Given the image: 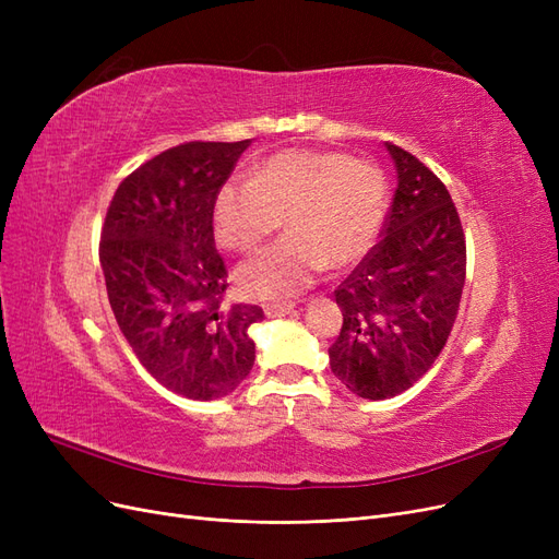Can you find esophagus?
<instances>
[{"instance_id": "34e87169", "label": "esophagus", "mask_w": 559, "mask_h": 559, "mask_svg": "<svg viewBox=\"0 0 559 559\" xmlns=\"http://www.w3.org/2000/svg\"><path fill=\"white\" fill-rule=\"evenodd\" d=\"M265 317H284L296 312V302H270V306H263Z\"/></svg>"}]
</instances>
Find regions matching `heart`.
Wrapping results in <instances>:
<instances>
[{
  "mask_svg": "<svg viewBox=\"0 0 559 559\" xmlns=\"http://www.w3.org/2000/svg\"><path fill=\"white\" fill-rule=\"evenodd\" d=\"M386 183L373 163L337 151L289 148L265 158L251 179H228L214 195L216 240L253 251L284 218V238L238 267V286L259 300L289 298L331 265L361 261L384 214Z\"/></svg>",
  "mask_w": 559,
  "mask_h": 559,
  "instance_id": "b5f03b06",
  "label": "heart"
}]
</instances>
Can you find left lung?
Returning <instances> with one entry per match:
<instances>
[{
    "instance_id": "left-lung-1",
    "label": "left lung",
    "mask_w": 559,
    "mask_h": 559,
    "mask_svg": "<svg viewBox=\"0 0 559 559\" xmlns=\"http://www.w3.org/2000/svg\"><path fill=\"white\" fill-rule=\"evenodd\" d=\"M386 151L394 202L382 240L335 289L343 329L329 347L333 376L370 401L405 392L433 366L466 280V238L445 183L401 146Z\"/></svg>"
}]
</instances>
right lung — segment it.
<instances>
[{"mask_svg":"<svg viewBox=\"0 0 559 559\" xmlns=\"http://www.w3.org/2000/svg\"><path fill=\"white\" fill-rule=\"evenodd\" d=\"M251 140L186 142L118 186L99 240L107 296L134 357L170 392L230 394L257 359L259 306H224L228 270L212 202Z\"/></svg>","mask_w":559,"mask_h":559,"instance_id":"add662e5","label":"right lung"}]
</instances>
